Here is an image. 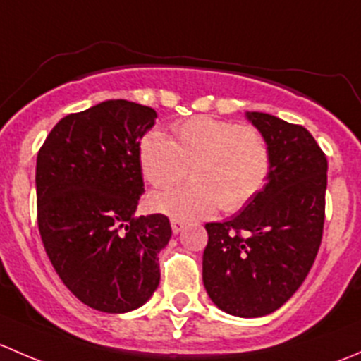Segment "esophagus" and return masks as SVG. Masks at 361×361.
I'll use <instances>...</instances> for the list:
<instances>
[{"mask_svg": "<svg viewBox=\"0 0 361 361\" xmlns=\"http://www.w3.org/2000/svg\"><path fill=\"white\" fill-rule=\"evenodd\" d=\"M170 224H172L173 235H179L182 229H184V222L179 221V219H172V222H170Z\"/></svg>", "mask_w": 361, "mask_h": 361, "instance_id": "34e87169", "label": "esophagus"}]
</instances>
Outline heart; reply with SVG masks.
I'll use <instances>...</instances> for the list:
<instances>
[{"label": "heart", "instance_id": "obj_1", "mask_svg": "<svg viewBox=\"0 0 361 361\" xmlns=\"http://www.w3.org/2000/svg\"><path fill=\"white\" fill-rule=\"evenodd\" d=\"M142 176L166 189L191 173L180 188L149 196L151 210L177 219H200L219 207L238 212L254 202L271 172V153L254 126L214 116H195L173 125V140L159 130L139 142Z\"/></svg>", "mask_w": 361, "mask_h": 361}]
</instances>
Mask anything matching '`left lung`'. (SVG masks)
<instances>
[{"mask_svg":"<svg viewBox=\"0 0 361 361\" xmlns=\"http://www.w3.org/2000/svg\"><path fill=\"white\" fill-rule=\"evenodd\" d=\"M247 118L269 147V179L235 217L205 224L203 285L219 310L257 318L283 306L317 259L329 165L304 126L266 113Z\"/></svg>","mask_w":361,"mask_h":361,"instance_id":"left-lung-1","label":"left lung"}]
</instances>
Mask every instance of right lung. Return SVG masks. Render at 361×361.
Segmentation results:
<instances>
[{
	"mask_svg": "<svg viewBox=\"0 0 361 361\" xmlns=\"http://www.w3.org/2000/svg\"><path fill=\"white\" fill-rule=\"evenodd\" d=\"M154 120L153 107L106 100L62 118L38 153L44 250L66 287L102 313L137 310L159 285L170 221L133 215L144 192L139 142Z\"/></svg>",
	"mask_w": 361,
	"mask_h": 361,
	"instance_id": "add662e5",
	"label": "right lung"
}]
</instances>
